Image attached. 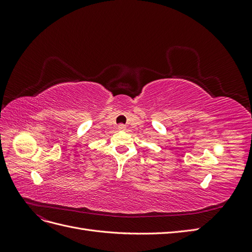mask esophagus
<instances>
[{
    "mask_svg": "<svg viewBox=\"0 0 252 252\" xmlns=\"http://www.w3.org/2000/svg\"><path fill=\"white\" fill-rule=\"evenodd\" d=\"M126 128V126L124 124H120L119 125V129H121V130H124V129Z\"/></svg>",
    "mask_w": 252,
    "mask_h": 252,
    "instance_id": "1",
    "label": "esophagus"
}]
</instances>
